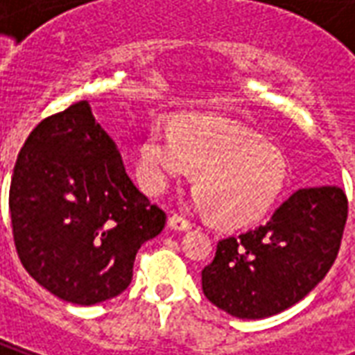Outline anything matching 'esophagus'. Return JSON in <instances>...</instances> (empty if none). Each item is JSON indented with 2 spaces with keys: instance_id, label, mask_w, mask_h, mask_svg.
<instances>
[{
  "instance_id": "esophagus-1",
  "label": "esophagus",
  "mask_w": 355,
  "mask_h": 355,
  "mask_svg": "<svg viewBox=\"0 0 355 355\" xmlns=\"http://www.w3.org/2000/svg\"><path fill=\"white\" fill-rule=\"evenodd\" d=\"M168 227H170L172 231L183 232V231H189V229H191V223H189L185 217H181V216H178V214H174V216L168 217Z\"/></svg>"
}]
</instances>
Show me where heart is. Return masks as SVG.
<instances>
[{
    "mask_svg": "<svg viewBox=\"0 0 355 355\" xmlns=\"http://www.w3.org/2000/svg\"><path fill=\"white\" fill-rule=\"evenodd\" d=\"M196 168L191 204L211 209L223 227H245L265 217L286 183V162L274 147L225 119L183 113L174 126L157 121L139 146L138 174L162 193Z\"/></svg>",
    "mask_w": 355,
    "mask_h": 355,
    "instance_id": "b5f03b06",
    "label": "heart"
}]
</instances>
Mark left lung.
<instances>
[{"label": "left lung", "instance_id": "1", "mask_svg": "<svg viewBox=\"0 0 355 355\" xmlns=\"http://www.w3.org/2000/svg\"><path fill=\"white\" fill-rule=\"evenodd\" d=\"M348 200L337 185L299 189L268 223L217 244L202 270L208 301L242 320L280 314L302 301L337 259Z\"/></svg>", "mask_w": 355, "mask_h": 355}]
</instances>
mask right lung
<instances>
[{
    "label": "right lung",
    "instance_id": "add662e5",
    "mask_svg": "<svg viewBox=\"0 0 355 355\" xmlns=\"http://www.w3.org/2000/svg\"><path fill=\"white\" fill-rule=\"evenodd\" d=\"M9 209L28 274L83 306L123 293L138 250L166 223V214L132 183L89 102L33 128L18 153Z\"/></svg>",
    "mask_w": 355,
    "mask_h": 355
}]
</instances>
